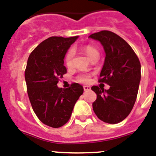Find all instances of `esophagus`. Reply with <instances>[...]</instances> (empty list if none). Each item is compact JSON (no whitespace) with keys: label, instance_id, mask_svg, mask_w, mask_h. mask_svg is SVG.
<instances>
[{"label":"esophagus","instance_id":"34e87169","mask_svg":"<svg viewBox=\"0 0 156 156\" xmlns=\"http://www.w3.org/2000/svg\"><path fill=\"white\" fill-rule=\"evenodd\" d=\"M83 88H84V90H85V91H88V90H90V89H91V87L88 86V85H85V86H83Z\"/></svg>","mask_w":156,"mask_h":156}]
</instances>
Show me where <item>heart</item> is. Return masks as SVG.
Masks as SVG:
<instances>
[{"label": "heart", "instance_id": "b5f03b06", "mask_svg": "<svg viewBox=\"0 0 156 156\" xmlns=\"http://www.w3.org/2000/svg\"><path fill=\"white\" fill-rule=\"evenodd\" d=\"M83 50L85 52V54H87L88 58H90L93 54H99L97 50L94 48V47H91V46H85V47H83ZM74 54L75 53H74V50H68V53L66 54L64 61H65L66 65L68 66V67H71L72 66ZM88 80H89V75H87V74H82V75H80L78 77V81H80V82H82V83H86V82L88 81Z\"/></svg>", "mask_w": 156, "mask_h": 156}]
</instances>
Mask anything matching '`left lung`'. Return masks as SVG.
<instances>
[{"label": "left lung", "instance_id": "8db88e82", "mask_svg": "<svg viewBox=\"0 0 156 156\" xmlns=\"http://www.w3.org/2000/svg\"><path fill=\"white\" fill-rule=\"evenodd\" d=\"M88 37L98 40L103 47L106 57L99 81L110 86L108 90L92 87L97 95L92 108L102 121L120 123L135 103L141 81V64L130 45L114 33L104 30Z\"/></svg>", "mask_w": 156, "mask_h": 156}]
</instances>
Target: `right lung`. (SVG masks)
Here are the masks:
<instances>
[{
  "label": "right lung",
  "instance_id": "add662e5",
  "mask_svg": "<svg viewBox=\"0 0 156 156\" xmlns=\"http://www.w3.org/2000/svg\"><path fill=\"white\" fill-rule=\"evenodd\" d=\"M78 36H52L38 45L27 61L25 71L27 92L33 111L40 121L57 128L69 120L83 87L73 83L70 88L57 86L67 73L64 59Z\"/></svg>",
  "mask_w": 156,
  "mask_h": 156
}]
</instances>
